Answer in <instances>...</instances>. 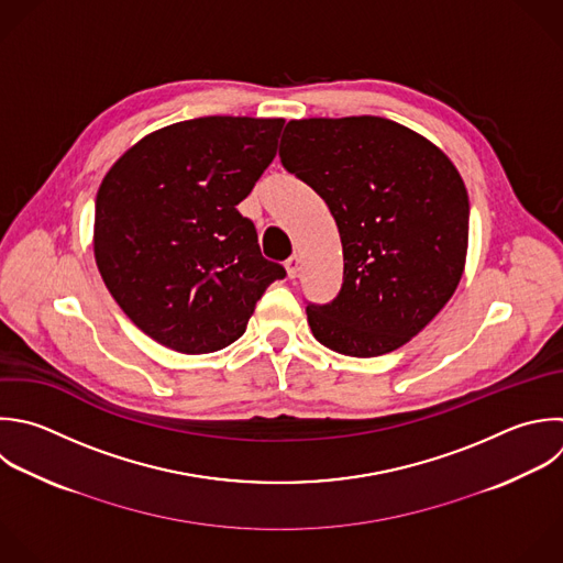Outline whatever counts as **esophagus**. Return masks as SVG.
Instances as JSON below:
<instances>
[{
  "label": "esophagus",
  "instance_id": "1",
  "mask_svg": "<svg viewBox=\"0 0 563 563\" xmlns=\"http://www.w3.org/2000/svg\"><path fill=\"white\" fill-rule=\"evenodd\" d=\"M299 268H301V257L299 255H290L286 260V271H288V277L295 279L299 275Z\"/></svg>",
  "mask_w": 563,
  "mask_h": 563
}]
</instances>
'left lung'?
I'll list each match as a JSON object with an SVG mask.
<instances>
[{
	"instance_id": "8db88e82",
	"label": "left lung",
	"mask_w": 563,
	"mask_h": 563,
	"mask_svg": "<svg viewBox=\"0 0 563 563\" xmlns=\"http://www.w3.org/2000/svg\"><path fill=\"white\" fill-rule=\"evenodd\" d=\"M279 158L325 200L343 244L339 295L306 308L314 339L361 358L405 345L464 271L468 196L453 163L380 117L290 121Z\"/></svg>"
}]
</instances>
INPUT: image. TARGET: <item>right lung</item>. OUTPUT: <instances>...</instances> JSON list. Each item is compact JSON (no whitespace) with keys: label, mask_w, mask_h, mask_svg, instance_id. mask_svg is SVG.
Segmentation results:
<instances>
[{"label":"right lung","mask_w":563,"mask_h":563,"mask_svg":"<svg viewBox=\"0 0 563 563\" xmlns=\"http://www.w3.org/2000/svg\"><path fill=\"white\" fill-rule=\"evenodd\" d=\"M284 119L205 117L163 128L103 178L95 257L123 312L154 341L207 354L238 341L284 279L238 211L277 154Z\"/></svg>","instance_id":"right-lung-1"}]
</instances>
